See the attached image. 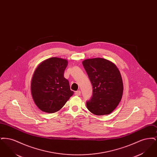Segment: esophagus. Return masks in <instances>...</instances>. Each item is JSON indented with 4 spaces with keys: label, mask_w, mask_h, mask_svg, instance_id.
Returning a JSON list of instances; mask_svg holds the SVG:
<instances>
[{
    "label": "esophagus",
    "mask_w": 157,
    "mask_h": 157,
    "mask_svg": "<svg viewBox=\"0 0 157 157\" xmlns=\"http://www.w3.org/2000/svg\"><path fill=\"white\" fill-rule=\"evenodd\" d=\"M81 92L80 90H77L75 92V94L76 96H79L81 95Z\"/></svg>",
    "instance_id": "1"
}]
</instances>
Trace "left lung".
<instances>
[{
	"mask_svg": "<svg viewBox=\"0 0 157 157\" xmlns=\"http://www.w3.org/2000/svg\"><path fill=\"white\" fill-rule=\"evenodd\" d=\"M92 85V97L88 109L96 115L109 114L117 107L123 94L122 76L117 67L109 60L97 58L82 62Z\"/></svg>",
	"mask_w": 157,
	"mask_h": 157,
	"instance_id": "obj_1",
	"label": "left lung"
}]
</instances>
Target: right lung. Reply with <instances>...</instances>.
<instances>
[{"instance_id":"obj_1","label":"right lung","mask_w":157,"mask_h":157,"mask_svg":"<svg viewBox=\"0 0 157 157\" xmlns=\"http://www.w3.org/2000/svg\"><path fill=\"white\" fill-rule=\"evenodd\" d=\"M67 60L53 57L41 62L32 78L30 90L35 104L39 109L47 113L59 111L74 91L64 78Z\"/></svg>"}]
</instances>
